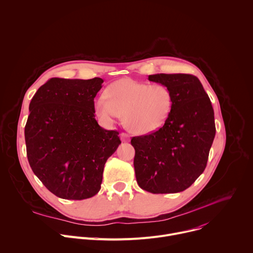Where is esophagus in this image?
<instances>
[{"instance_id": "esophagus-1", "label": "esophagus", "mask_w": 253, "mask_h": 253, "mask_svg": "<svg viewBox=\"0 0 253 253\" xmlns=\"http://www.w3.org/2000/svg\"><path fill=\"white\" fill-rule=\"evenodd\" d=\"M120 137H121V140L123 142H128L130 140V136L127 133H124V132L120 134Z\"/></svg>"}]
</instances>
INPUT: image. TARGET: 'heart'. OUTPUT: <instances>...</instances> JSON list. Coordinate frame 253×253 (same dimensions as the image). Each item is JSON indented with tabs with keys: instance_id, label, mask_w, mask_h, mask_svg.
<instances>
[{
	"instance_id": "1",
	"label": "heart",
	"mask_w": 253,
	"mask_h": 253,
	"mask_svg": "<svg viewBox=\"0 0 253 253\" xmlns=\"http://www.w3.org/2000/svg\"><path fill=\"white\" fill-rule=\"evenodd\" d=\"M94 100L96 114L107 123L123 115L126 128L146 135L159 130L167 121L173 104L171 91L163 84H148L122 78L107 87Z\"/></svg>"
}]
</instances>
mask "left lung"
I'll return each instance as SVG.
<instances>
[{"instance_id": "8db88e82", "label": "left lung", "mask_w": 253, "mask_h": 253, "mask_svg": "<svg viewBox=\"0 0 253 253\" xmlns=\"http://www.w3.org/2000/svg\"><path fill=\"white\" fill-rule=\"evenodd\" d=\"M148 79L168 87L173 104L159 130L131 139L137 183L153 194L181 192L206 167L216 132L213 108L193 75L155 74Z\"/></svg>"}]
</instances>
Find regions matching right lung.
Returning <instances> with one entry per match:
<instances>
[{"mask_svg":"<svg viewBox=\"0 0 253 253\" xmlns=\"http://www.w3.org/2000/svg\"><path fill=\"white\" fill-rule=\"evenodd\" d=\"M103 80L52 78L31 100L25 126L29 164L56 196L83 200L96 195L104 165L121 143L119 132L95 119L94 98Z\"/></svg>","mask_w":253,"mask_h":253,"instance_id":"right-lung-1","label":"right lung"}]
</instances>
